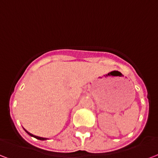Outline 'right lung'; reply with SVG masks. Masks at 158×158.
<instances>
[{"mask_svg":"<svg viewBox=\"0 0 158 158\" xmlns=\"http://www.w3.org/2000/svg\"><path fill=\"white\" fill-rule=\"evenodd\" d=\"M24 130H25V129H24ZM25 132H26L27 134H29V135H30V136L34 137V138H35V139H40V140H46V139H44V138H40V137H38V136H35V135H33L32 134H30V133H29V132L26 131V130H25Z\"/></svg>","mask_w":158,"mask_h":158,"instance_id":"obj_1","label":"right lung"}]
</instances>
